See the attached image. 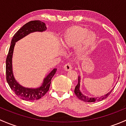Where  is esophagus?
I'll return each instance as SVG.
<instances>
[{
    "label": "esophagus",
    "instance_id": "esophagus-1",
    "mask_svg": "<svg viewBox=\"0 0 126 126\" xmlns=\"http://www.w3.org/2000/svg\"><path fill=\"white\" fill-rule=\"evenodd\" d=\"M63 68H64V69L65 71H69V70H71V69L72 68V64H71V63H67V64H66L64 66Z\"/></svg>",
    "mask_w": 126,
    "mask_h": 126
}]
</instances>
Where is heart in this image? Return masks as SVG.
<instances>
[{
	"label": "heart",
	"mask_w": 126,
	"mask_h": 126,
	"mask_svg": "<svg viewBox=\"0 0 126 126\" xmlns=\"http://www.w3.org/2000/svg\"><path fill=\"white\" fill-rule=\"evenodd\" d=\"M97 36L93 32H89L87 29L74 27L66 32L62 43L64 48H77L76 52L80 57L87 55L94 47Z\"/></svg>",
	"instance_id": "heart-1"
}]
</instances>
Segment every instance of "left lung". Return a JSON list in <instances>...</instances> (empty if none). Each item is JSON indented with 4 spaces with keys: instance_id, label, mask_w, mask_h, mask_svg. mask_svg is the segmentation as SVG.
<instances>
[{
    "instance_id": "left-lung-1",
    "label": "left lung",
    "mask_w": 126,
    "mask_h": 126,
    "mask_svg": "<svg viewBox=\"0 0 126 126\" xmlns=\"http://www.w3.org/2000/svg\"><path fill=\"white\" fill-rule=\"evenodd\" d=\"M79 80H78V83H77V85L76 86V88H75V90H74V93L76 94V96L78 97L79 99L82 100V101H84V102H96V101H102V100L105 99V98L108 97L109 95L111 94V93L112 92L113 90H111L110 91H109V93H108L107 94L105 95V96H102L100 97H87V96H84L83 94H82V93L80 92L79 90V88H80V77H79Z\"/></svg>"
}]
</instances>
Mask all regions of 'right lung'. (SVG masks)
<instances>
[{
	"mask_svg": "<svg viewBox=\"0 0 126 126\" xmlns=\"http://www.w3.org/2000/svg\"><path fill=\"white\" fill-rule=\"evenodd\" d=\"M46 30V24L41 21H31L24 25L16 33L11 39V45L6 59V79L10 88L15 93L25 101H34L41 98L49 91L51 80L55 75L57 69L54 68L45 77L43 83L38 88H27L20 85L13 76L12 70V56L15 43L29 33L35 32H43Z\"/></svg>",
	"mask_w": 126,
	"mask_h": 126,
	"instance_id": "right-lung-1",
	"label": "right lung"
}]
</instances>
